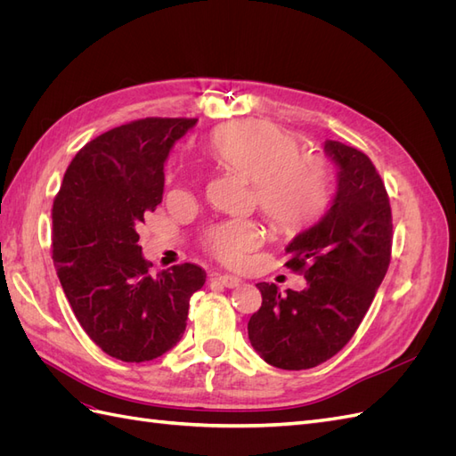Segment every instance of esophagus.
Returning <instances> with one entry per match:
<instances>
[{
	"label": "esophagus",
	"instance_id": "esophagus-1",
	"mask_svg": "<svg viewBox=\"0 0 456 456\" xmlns=\"http://www.w3.org/2000/svg\"><path fill=\"white\" fill-rule=\"evenodd\" d=\"M215 280H216L220 285H224V287H228V289H233V287H238V285L241 283L240 278H236V275H230V273H216Z\"/></svg>",
	"mask_w": 456,
	"mask_h": 456
}]
</instances>
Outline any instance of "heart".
<instances>
[{
  "label": "heart",
  "mask_w": 456,
  "mask_h": 456,
  "mask_svg": "<svg viewBox=\"0 0 456 456\" xmlns=\"http://www.w3.org/2000/svg\"><path fill=\"white\" fill-rule=\"evenodd\" d=\"M211 156L228 169L251 178L255 201L268 223L287 233L320 220L335 196V175L325 158L302 154L293 133L266 121L218 129L207 142ZM260 243L253 220H226L207 232L205 247L236 265Z\"/></svg>",
  "instance_id": "1"
}]
</instances>
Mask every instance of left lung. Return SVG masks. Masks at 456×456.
<instances>
[{
	"label": "left lung",
	"mask_w": 456,
	"mask_h": 456,
	"mask_svg": "<svg viewBox=\"0 0 456 456\" xmlns=\"http://www.w3.org/2000/svg\"><path fill=\"white\" fill-rule=\"evenodd\" d=\"M323 150L337 165V194L285 249V266L305 273L306 289L281 295L258 283L262 306L247 323L262 360L287 370L312 369L346 346L390 266L392 209L375 165L337 141Z\"/></svg>",
	"instance_id": "1"
}]
</instances>
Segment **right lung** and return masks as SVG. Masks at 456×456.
<instances>
[{"label": "right lung", "instance_id": "1", "mask_svg": "<svg viewBox=\"0 0 456 456\" xmlns=\"http://www.w3.org/2000/svg\"><path fill=\"white\" fill-rule=\"evenodd\" d=\"M198 119L146 118L96 136L68 165L53 203V262L89 338L127 363L156 360L183 338L205 270L150 273L144 215L163 200V165Z\"/></svg>", "mask_w": 456, "mask_h": 456}]
</instances>
